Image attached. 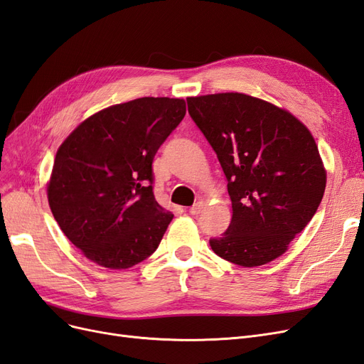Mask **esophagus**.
<instances>
[{
    "mask_svg": "<svg viewBox=\"0 0 364 364\" xmlns=\"http://www.w3.org/2000/svg\"><path fill=\"white\" fill-rule=\"evenodd\" d=\"M202 209H203V203H202V202H197V203H194V205L190 208V214H191V215H199V214L202 213Z\"/></svg>",
    "mask_w": 364,
    "mask_h": 364,
    "instance_id": "esophagus-1",
    "label": "esophagus"
}]
</instances>
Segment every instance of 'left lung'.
Returning <instances> with one entry per match:
<instances>
[{
  "mask_svg": "<svg viewBox=\"0 0 364 364\" xmlns=\"http://www.w3.org/2000/svg\"><path fill=\"white\" fill-rule=\"evenodd\" d=\"M188 112L222 165L232 220L209 245L243 267L281 257L322 202L326 173L299 119L240 92L188 97Z\"/></svg>",
  "mask_w": 364,
  "mask_h": 364,
  "instance_id": "8db88e82",
  "label": "left lung"
}]
</instances>
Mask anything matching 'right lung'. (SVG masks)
I'll use <instances>...</instances> for the list:
<instances>
[{
    "label": "right lung",
    "mask_w": 364,
    "mask_h": 364,
    "mask_svg": "<svg viewBox=\"0 0 364 364\" xmlns=\"http://www.w3.org/2000/svg\"><path fill=\"white\" fill-rule=\"evenodd\" d=\"M185 112L182 98H136L85 119L59 147L48 203L87 259L129 269L158 249L173 214L153 194L151 164Z\"/></svg>",
    "instance_id": "right-lung-1"
}]
</instances>
